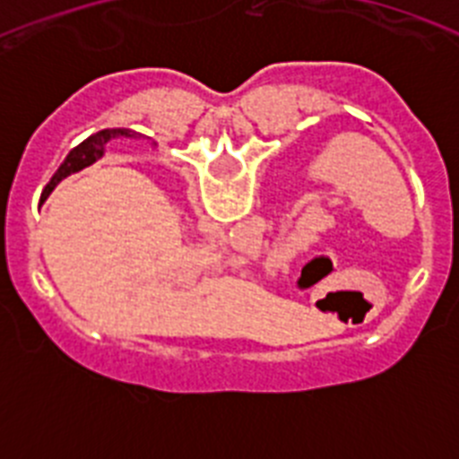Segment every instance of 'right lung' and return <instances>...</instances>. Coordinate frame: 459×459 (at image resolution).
I'll return each mask as SVG.
<instances>
[{
    "mask_svg": "<svg viewBox=\"0 0 459 459\" xmlns=\"http://www.w3.org/2000/svg\"><path fill=\"white\" fill-rule=\"evenodd\" d=\"M117 135H131V133L128 131H100V133H96V135L89 137V140H84L78 149H73V152L68 153L66 160H64L62 168H59V172H56L55 177H52L50 184L46 186V190H43V195H40V200H48V195L55 190V186L59 184V181L66 179V177H71V174L80 172V169H84L87 165H91L93 160H96V158L103 153L105 144H108V142Z\"/></svg>",
    "mask_w": 459,
    "mask_h": 459,
    "instance_id": "obj_1",
    "label": "right lung"
}]
</instances>
